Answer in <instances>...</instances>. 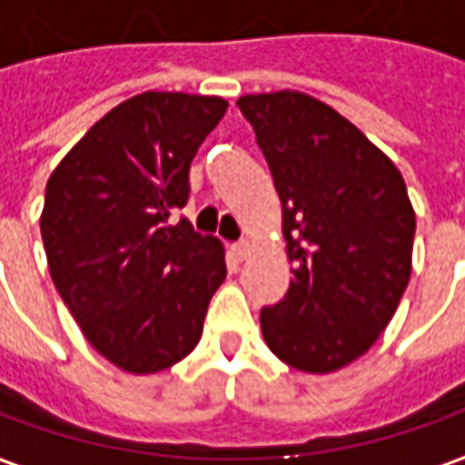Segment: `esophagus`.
Instances as JSON below:
<instances>
[{"label":"esophagus","instance_id":"1","mask_svg":"<svg viewBox=\"0 0 465 465\" xmlns=\"http://www.w3.org/2000/svg\"><path fill=\"white\" fill-rule=\"evenodd\" d=\"M249 254H252V244L249 242H236L232 247V257L236 262H244Z\"/></svg>","mask_w":465,"mask_h":465}]
</instances>
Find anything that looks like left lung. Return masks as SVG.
Listing matches in <instances>:
<instances>
[{"mask_svg":"<svg viewBox=\"0 0 465 465\" xmlns=\"http://www.w3.org/2000/svg\"><path fill=\"white\" fill-rule=\"evenodd\" d=\"M282 203L293 281L260 313L267 347L303 373H331L389 327L411 275L414 208L393 162L303 92L244 94Z\"/></svg>","mask_w":465,"mask_h":465,"instance_id":"8db88e82","label":"left lung"}]
</instances>
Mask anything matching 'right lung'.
<instances>
[{
	"label": "right lung",
	"instance_id": "1",
	"mask_svg": "<svg viewBox=\"0 0 465 465\" xmlns=\"http://www.w3.org/2000/svg\"><path fill=\"white\" fill-rule=\"evenodd\" d=\"M229 103L143 92L89 128L45 184L41 233L58 296L89 344L128 373L187 358L226 278L223 247L187 218L190 162Z\"/></svg>",
	"mask_w": 465,
	"mask_h": 465
}]
</instances>
